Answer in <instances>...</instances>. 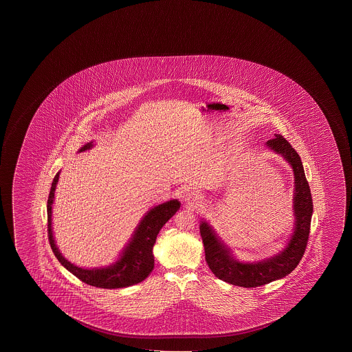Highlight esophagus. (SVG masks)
I'll return each instance as SVG.
<instances>
[{
	"label": "esophagus",
	"instance_id": "1",
	"mask_svg": "<svg viewBox=\"0 0 352 352\" xmlns=\"http://www.w3.org/2000/svg\"><path fill=\"white\" fill-rule=\"evenodd\" d=\"M186 200H188L189 204H196V202H199L197 201V200H199V196L196 195V194H188V195H186Z\"/></svg>",
	"mask_w": 352,
	"mask_h": 352
}]
</instances>
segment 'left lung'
I'll return each instance as SVG.
<instances>
[{
  "label": "left lung",
  "mask_w": 352,
  "mask_h": 352,
  "mask_svg": "<svg viewBox=\"0 0 352 352\" xmlns=\"http://www.w3.org/2000/svg\"><path fill=\"white\" fill-rule=\"evenodd\" d=\"M266 144L271 150L283 155L292 166L294 174V210L296 216L294 234L287 247L274 258L255 264H244L232 258L225 244H222L212 228L202 222L200 225L202 242L205 247V258L214 276L226 283L241 287H258L288 275L298 265L309 238L313 200L311 189L305 178L300 157L287 140L281 135H275Z\"/></svg>",
  "instance_id": "left-lung-1"
}]
</instances>
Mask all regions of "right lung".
<instances>
[{
	"label": "right lung",
	"mask_w": 352,
	"mask_h": 352,
	"mask_svg": "<svg viewBox=\"0 0 352 352\" xmlns=\"http://www.w3.org/2000/svg\"><path fill=\"white\" fill-rule=\"evenodd\" d=\"M91 147H92V142L85 144L80 151L82 152V151L89 150ZM58 174L60 173H56L55 178L52 180V188L47 197V236H49V243L52 252L55 254L56 259L61 263V265L65 266L69 272H72L81 281L94 287H127L144 281V278L150 275L151 271L153 270V266H155V258H153L152 249L156 243L157 234L161 231L162 227L166 225V222H168V219L178 211L180 202L178 200H170L150 210L140 222L138 230L131 238V242L129 243V245L121 254L120 259L118 260L114 265L103 267V269H91V270L82 269L65 259L58 252L52 236V205L54 202L56 184H58Z\"/></svg>",
	"instance_id": "obj_1"
}]
</instances>
